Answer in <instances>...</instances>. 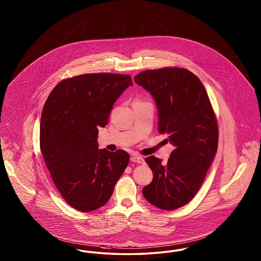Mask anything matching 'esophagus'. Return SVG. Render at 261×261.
I'll use <instances>...</instances> for the list:
<instances>
[{
	"mask_svg": "<svg viewBox=\"0 0 261 261\" xmlns=\"http://www.w3.org/2000/svg\"><path fill=\"white\" fill-rule=\"evenodd\" d=\"M131 161L139 163V164H145V159L140 155H133L131 157Z\"/></svg>",
	"mask_w": 261,
	"mask_h": 261,
	"instance_id": "obj_1",
	"label": "esophagus"
}]
</instances>
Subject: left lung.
Returning a JSON list of instances; mask_svg holds the SVG:
<instances>
[{
    "label": "left lung",
    "instance_id": "left-lung-1",
    "mask_svg": "<svg viewBox=\"0 0 261 261\" xmlns=\"http://www.w3.org/2000/svg\"><path fill=\"white\" fill-rule=\"evenodd\" d=\"M134 80L152 95L158 131L175 146L167 163L146 157L153 178L143 194L157 208H180L198 192L218 150V121L208 94L198 77L184 68L146 70Z\"/></svg>",
    "mask_w": 261,
    "mask_h": 261
}]
</instances>
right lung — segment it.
Segmentation results:
<instances>
[{
	"label": "right lung",
	"mask_w": 261,
	"mask_h": 261,
	"mask_svg": "<svg viewBox=\"0 0 261 261\" xmlns=\"http://www.w3.org/2000/svg\"><path fill=\"white\" fill-rule=\"evenodd\" d=\"M132 84L129 74H81L57 84L43 106L42 156L55 187L77 211L104 206L128 165V152L98 149L97 137L117 98Z\"/></svg>",
	"instance_id": "add662e5"
}]
</instances>
